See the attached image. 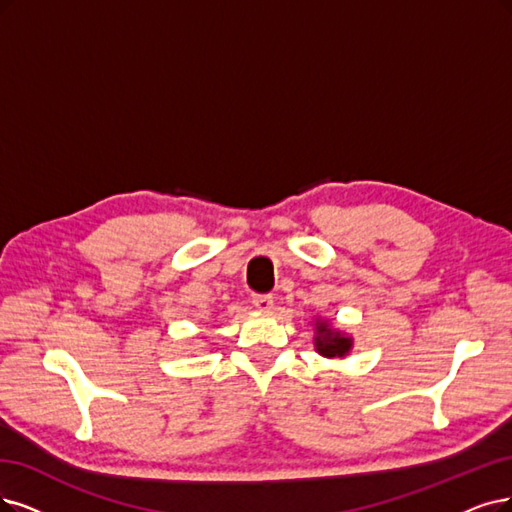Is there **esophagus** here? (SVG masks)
Instances as JSON below:
<instances>
[{
	"instance_id": "34e87169",
	"label": "esophagus",
	"mask_w": 512,
	"mask_h": 512,
	"mask_svg": "<svg viewBox=\"0 0 512 512\" xmlns=\"http://www.w3.org/2000/svg\"><path fill=\"white\" fill-rule=\"evenodd\" d=\"M253 306L259 312H270L274 308V297L272 295H253Z\"/></svg>"
}]
</instances>
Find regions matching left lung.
<instances>
[{
  "label": "left lung",
  "instance_id": "8db88e82",
  "mask_svg": "<svg viewBox=\"0 0 512 512\" xmlns=\"http://www.w3.org/2000/svg\"><path fill=\"white\" fill-rule=\"evenodd\" d=\"M314 348L325 358H344L352 350V337L331 327L327 320L318 318L314 325Z\"/></svg>",
  "mask_w": 512,
  "mask_h": 512
}]
</instances>
